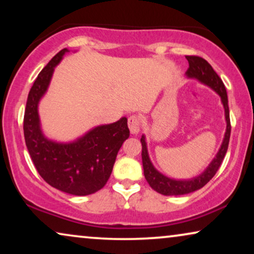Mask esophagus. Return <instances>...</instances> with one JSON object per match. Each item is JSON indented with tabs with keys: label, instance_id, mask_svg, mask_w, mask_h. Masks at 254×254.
Returning a JSON list of instances; mask_svg holds the SVG:
<instances>
[{
	"label": "esophagus",
	"instance_id": "esophagus-1",
	"mask_svg": "<svg viewBox=\"0 0 254 254\" xmlns=\"http://www.w3.org/2000/svg\"><path fill=\"white\" fill-rule=\"evenodd\" d=\"M128 127H129V130L131 134L138 133L141 127V120L137 116H130L128 118Z\"/></svg>",
	"mask_w": 254,
	"mask_h": 254
}]
</instances>
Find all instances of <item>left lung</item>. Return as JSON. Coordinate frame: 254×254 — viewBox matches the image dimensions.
<instances>
[{
  "instance_id": "obj_1",
  "label": "left lung",
  "mask_w": 254,
  "mask_h": 254,
  "mask_svg": "<svg viewBox=\"0 0 254 254\" xmlns=\"http://www.w3.org/2000/svg\"><path fill=\"white\" fill-rule=\"evenodd\" d=\"M187 61H189L190 68L187 69L186 75L190 78H196L204 84L209 85L211 89L215 90L220 95L222 103H223L225 111V120H227V131H225L223 143L221 145V149L218 150L216 157L213 159L209 166L206 169V171L201 173L200 176L190 180H175L168 177L163 176L151 164L150 159L148 156L147 143H145L144 136L141 137L142 143V163H143L144 177L152 190L156 192L163 194V195H183V194H189L194 190H200L203 187L209 180L215 176L217 170L223 162L224 156L227 154L229 140H230L231 133V125H230V114H229V105H228V95L225 86L220 78V76L216 74L213 67L204 60V59L196 57V55H187Z\"/></svg>"
}]
</instances>
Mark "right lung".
Segmentation results:
<instances>
[{
  "label": "right lung",
  "mask_w": 254,
  "mask_h": 254,
  "mask_svg": "<svg viewBox=\"0 0 254 254\" xmlns=\"http://www.w3.org/2000/svg\"><path fill=\"white\" fill-rule=\"evenodd\" d=\"M64 48L39 72L27 97L24 113V137L34 166L52 187L72 195H89L103 189L112 172L118 151L129 137L127 119L103 125L72 143L47 140L40 130L38 103L50 84Z\"/></svg>",
  "instance_id": "obj_1"
}]
</instances>
